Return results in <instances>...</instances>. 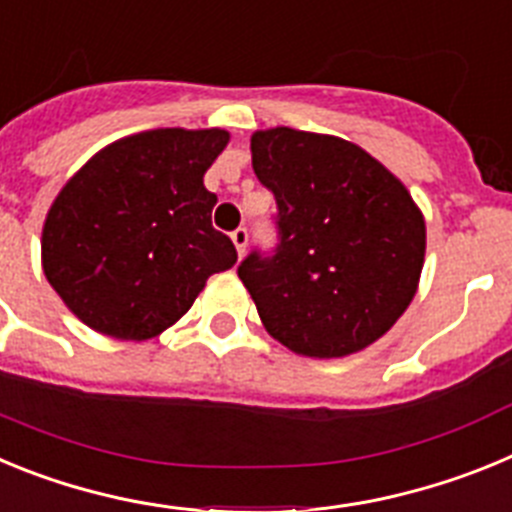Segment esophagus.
I'll return each mask as SVG.
<instances>
[{"instance_id": "34e87169", "label": "esophagus", "mask_w": 512, "mask_h": 512, "mask_svg": "<svg viewBox=\"0 0 512 512\" xmlns=\"http://www.w3.org/2000/svg\"><path fill=\"white\" fill-rule=\"evenodd\" d=\"M230 241H233L238 256H243V253H246V246H248V230L246 228L233 230V233H230Z\"/></svg>"}]
</instances>
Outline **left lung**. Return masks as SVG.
I'll return each mask as SVG.
<instances>
[{
	"label": "left lung",
	"mask_w": 512,
	"mask_h": 512,
	"mask_svg": "<svg viewBox=\"0 0 512 512\" xmlns=\"http://www.w3.org/2000/svg\"><path fill=\"white\" fill-rule=\"evenodd\" d=\"M251 164L279 207L277 253L238 266L266 333L310 359L372 346L423 271L425 220L408 187L351 140L284 125L251 135Z\"/></svg>",
	"instance_id": "obj_1"
}]
</instances>
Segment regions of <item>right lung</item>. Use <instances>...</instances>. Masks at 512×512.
I'll list each match as a JSON object with an SVG mask.
<instances>
[{
    "instance_id": "1",
    "label": "right lung",
    "mask_w": 512,
    "mask_h": 512,
    "mask_svg": "<svg viewBox=\"0 0 512 512\" xmlns=\"http://www.w3.org/2000/svg\"><path fill=\"white\" fill-rule=\"evenodd\" d=\"M230 133L156 128L94 153L45 215L40 261L63 305L102 336L148 341L238 261L205 189Z\"/></svg>"
}]
</instances>
